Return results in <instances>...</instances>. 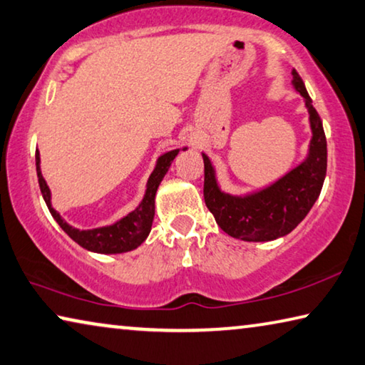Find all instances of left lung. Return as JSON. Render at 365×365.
Here are the masks:
<instances>
[{"label":"left lung","instance_id":"obj_1","mask_svg":"<svg viewBox=\"0 0 365 365\" xmlns=\"http://www.w3.org/2000/svg\"><path fill=\"white\" fill-rule=\"evenodd\" d=\"M292 84L305 99L310 113L312 141L309 158L296 169L262 192L232 196L219 190L216 175L207 155L205 160V203L219 227L234 239L247 242H268L284 237L307 216L320 196L327 175V138L322 118L302 78L292 69Z\"/></svg>","mask_w":365,"mask_h":365}]
</instances>
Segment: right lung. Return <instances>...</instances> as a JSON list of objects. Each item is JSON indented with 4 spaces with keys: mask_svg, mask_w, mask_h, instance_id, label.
I'll return each mask as SVG.
<instances>
[{
    "mask_svg": "<svg viewBox=\"0 0 365 365\" xmlns=\"http://www.w3.org/2000/svg\"><path fill=\"white\" fill-rule=\"evenodd\" d=\"M178 154V149H173V151L165 153L160 155L158 164H155V169L151 173L148 180V188L146 195L141 201V205L136 207L135 211L130 212L128 216L120 219L118 222L113 225H107V227H99V229H91V230H79L74 229L73 225H69L61 219L60 214H58L50 203V190L45 183L42 172H40V155L38 151L36 153V165H37V177H38V185L40 192L45 200V203L48 206V211L51 212L55 221L60 224V227L65 230V232L71 237V239L84 247L86 250L97 252V253H123L130 252L133 248L140 247L146 237L151 232V225L154 219V198L155 192H158L159 183L164 178L165 172L169 170L172 160L175 159Z\"/></svg>",
    "mask_w": 365,
    "mask_h": 365,
    "instance_id": "add662e5",
    "label": "right lung"
}]
</instances>
